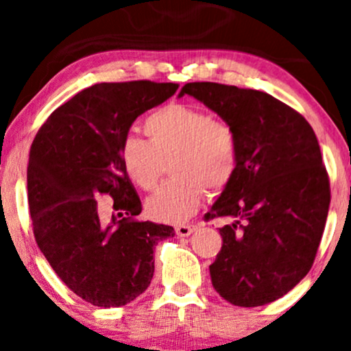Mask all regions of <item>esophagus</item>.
Listing matches in <instances>:
<instances>
[{
  "label": "esophagus",
  "mask_w": 351,
  "mask_h": 351,
  "mask_svg": "<svg viewBox=\"0 0 351 351\" xmlns=\"http://www.w3.org/2000/svg\"><path fill=\"white\" fill-rule=\"evenodd\" d=\"M195 229H196L195 224H180V226H176V234L181 237H186L191 234Z\"/></svg>",
  "instance_id": "esophagus-1"
}]
</instances>
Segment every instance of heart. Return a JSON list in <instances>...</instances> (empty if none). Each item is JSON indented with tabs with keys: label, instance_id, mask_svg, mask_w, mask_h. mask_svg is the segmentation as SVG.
I'll use <instances>...</instances> for the list:
<instances>
[{
	"label": "heart",
	"instance_id": "1",
	"mask_svg": "<svg viewBox=\"0 0 351 351\" xmlns=\"http://www.w3.org/2000/svg\"><path fill=\"white\" fill-rule=\"evenodd\" d=\"M148 140L125 136L120 147L123 170L136 186L153 191L167 171L175 178L148 199L155 219L183 223L198 211L206 196L223 191L234 178L239 163V140L224 120L211 119L201 108L170 104L147 117Z\"/></svg>",
	"mask_w": 351,
	"mask_h": 351
}]
</instances>
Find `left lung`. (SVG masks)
<instances>
[{
    "instance_id": "obj_1",
    "label": "left lung",
    "mask_w": 351,
    "mask_h": 351,
    "mask_svg": "<svg viewBox=\"0 0 351 351\" xmlns=\"http://www.w3.org/2000/svg\"><path fill=\"white\" fill-rule=\"evenodd\" d=\"M234 128L239 163L204 219L228 217L209 265L213 287L237 307L280 299L315 261L330 206V181L307 120L265 92L216 82L184 84Z\"/></svg>"
}]
</instances>
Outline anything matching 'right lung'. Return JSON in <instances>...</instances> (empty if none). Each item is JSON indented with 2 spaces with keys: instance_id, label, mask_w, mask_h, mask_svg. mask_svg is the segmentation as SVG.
Listing matches in <instances>:
<instances>
[{
  "instance_id": "1",
  "label": "right lung",
  "mask_w": 351,
  "mask_h": 351,
  "mask_svg": "<svg viewBox=\"0 0 351 351\" xmlns=\"http://www.w3.org/2000/svg\"><path fill=\"white\" fill-rule=\"evenodd\" d=\"M173 82H102L84 88L36 134L27 165V203L39 249L75 295L97 307H122L150 285L167 224L138 221L142 201L123 170L120 147L138 115L170 99ZM108 194L107 225L95 198Z\"/></svg>"
}]
</instances>
